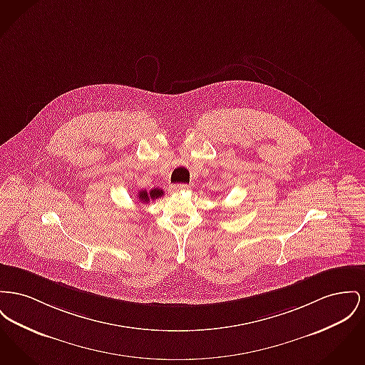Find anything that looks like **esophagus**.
<instances>
[{
	"instance_id": "esophagus-1",
	"label": "esophagus",
	"mask_w": 365,
	"mask_h": 365,
	"mask_svg": "<svg viewBox=\"0 0 365 365\" xmlns=\"http://www.w3.org/2000/svg\"><path fill=\"white\" fill-rule=\"evenodd\" d=\"M189 189V185H185V183H176V185H172V192H185Z\"/></svg>"
}]
</instances>
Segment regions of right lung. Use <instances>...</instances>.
<instances>
[{"instance_id": "add662e5", "label": "right lung", "mask_w": 365, "mask_h": 365, "mask_svg": "<svg viewBox=\"0 0 365 365\" xmlns=\"http://www.w3.org/2000/svg\"><path fill=\"white\" fill-rule=\"evenodd\" d=\"M164 194V192L161 190V189H151L150 192H148V190H142V192H139L138 194V198H139V201L140 202H145V204H148L149 201H154V200H157L158 197H161Z\"/></svg>"}]
</instances>
